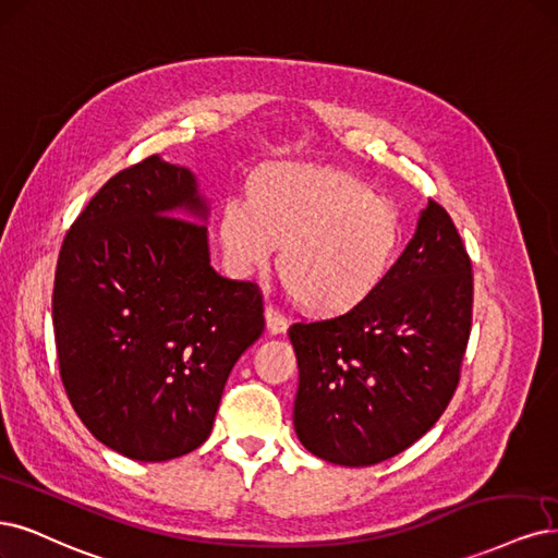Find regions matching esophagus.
<instances>
[{
  "instance_id": "obj_1",
  "label": "esophagus",
  "mask_w": 558,
  "mask_h": 558,
  "mask_svg": "<svg viewBox=\"0 0 558 558\" xmlns=\"http://www.w3.org/2000/svg\"><path fill=\"white\" fill-rule=\"evenodd\" d=\"M265 328L270 335H283L288 330V323L286 318L281 316L279 310H275V306H265Z\"/></svg>"
}]
</instances>
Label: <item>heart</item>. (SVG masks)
Instances as JSON below:
<instances>
[{
    "label": "heart",
    "mask_w": 558,
    "mask_h": 558,
    "mask_svg": "<svg viewBox=\"0 0 558 558\" xmlns=\"http://www.w3.org/2000/svg\"><path fill=\"white\" fill-rule=\"evenodd\" d=\"M228 270L252 277L272 265L306 314L337 318L355 312L388 279L401 246L397 207L330 166L260 168L248 201L230 196L217 217Z\"/></svg>",
    "instance_id": "b5f03b06"
}]
</instances>
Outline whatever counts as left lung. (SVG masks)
Wrapping results in <instances>:
<instances>
[{"label": "left lung", "instance_id": "obj_1", "mask_svg": "<svg viewBox=\"0 0 558 558\" xmlns=\"http://www.w3.org/2000/svg\"><path fill=\"white\" fill-rule=\"evenodd\" d=\"M471 306L469 254L450 215L429 201L413 240L367 302L288 330L300 369V444L353 469L413 446L454 395Z\"/></svg>", "mask_w": 558, "mask_h": 558}]
</instances>
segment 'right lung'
Listing matches in <instances>:
<instances>
[{
    "label": "right lung",
    "instance_id": "1",
    "mask_svg": "<svg viewBox=\"0 0 558 558\" xmlns=\"http://www.w3.org/2000/svg\"><path fill=\"white\" fill-rule=\"evenodd\" d=\"M207 198L159 155L110 178L64 238L52 323L83 425L136 462L203 446L230 369L265 330L258 286L209 265Z\"/></svg>",
    "mask_w": 558,
    "mask_h": 558
}]
</instances>
